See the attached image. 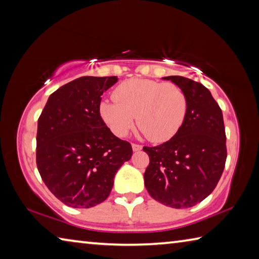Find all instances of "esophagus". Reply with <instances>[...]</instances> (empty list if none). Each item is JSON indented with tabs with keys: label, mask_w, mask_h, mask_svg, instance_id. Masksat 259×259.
Returning a JSON list of instances; mask_svg holds the SVG:
<instances>
[{
	"label": "esophagus",
	"mask_w": 259,
	"mask_h": 259,
	"mask_svg": "<svg viewBox=\"0 0 259 259\" xmlns=\"http://www.w3.org/2000/svg\"><path fill=\"white\" fill-rule=\"evenodd\" d=\"M131 147H133V151L134 152H137V151H140L143 148V146L142 145H138V144H133V145H131Z\"/></svg>",
	"instance_id": "obj_1"
}]
</instances>
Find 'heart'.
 <instances>
[{"instance_id": "1", "label": "heart", "mask_w": 259, "mask_h": 259, "mask_svg": "<svg viewBox=\"0 0 259 259\" xmlns=\"http://www.w3.org/2000/svg\"><path fill=\"white\" fill-rule=\"evenodd\" d=\"M113 99L100 103L99 114L117 137L129 133L136 115L140 131L151 142H165L178 133L187 114L186 96L174 83L131 78L114 89Z\"/></svg>"}]
</instances>
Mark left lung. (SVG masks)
Returning a JSON list of instances; mask_svg holds the SVG:
<instances>
[{
	"mask_svg": "<svg viewBox=\"0 0 259 259\" xmlns=\"http://www.w3.org/2000/svg\"><path fill=\"white\" fill-rule=\"evenodd\" d=\"M187 98V114L171 139L155 147L144 146L150 164L144 174L147 192L160 203L190 208L211 193L227 156L221 107L203 84L184 76H165Z\"/></svg>",
	"mask_w": 259,
	"mask_h": 259,
	"instance_id": "obj_1",
	"label": "left lung"
}]
</instances>
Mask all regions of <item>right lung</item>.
Returning <instances> with one entry per match:
<instances>
[{
    "mask_svg": "<svg viewBox=\"0 0 259 259\" xmlns=\"http://www.w3.org/2000/svg\"><path fill=\"white\" fill-rule=\"evenodd\" d=\"M117 76H82L48 98L37 121L36 164L42 181L61 202L91 208L107 199L114 177L133 155L99 114L102 95Z\"/></svg>",
    "mask_w": 259,
    "mask_h": 259,
    "instance_id": "1",
    "label": "right lung"
}]
</instances>
